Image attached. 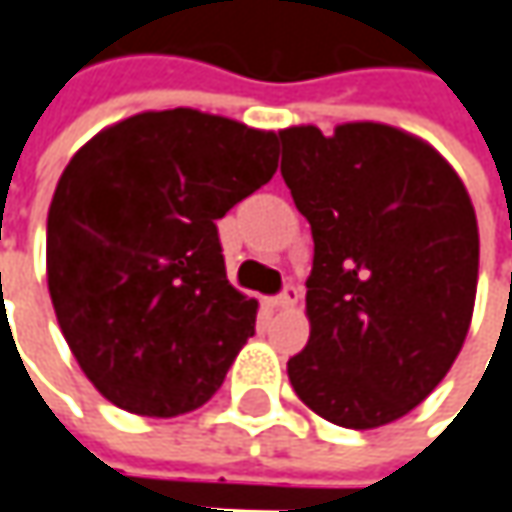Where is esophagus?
<instances>
[{"instance_id":"obj_1","label":"esophagus","mask_w":512,"mask_h":512,"mask_svg":"<svg viewBox=\"0 0 512 512\" xmlns=\"http://www.w3.org/2000/svg\"><path fill=\"white\" fill-rule=\"evenodd\" d=\"M299 299H302V290H299L296 284H287V287H284V293H281V296H275L272 304H275V307H281V310H287V307H296Z\"/></svg>"}]
</instances>
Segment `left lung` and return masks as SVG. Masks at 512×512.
Here are the masks:
<instances>
[{"label":"left lung","instance_id":"1","mask_svg":"<svg viewBox=\"0 0 512 512\" xmlns=\"http://www.w3.org/2000/svg\"><path fill=\"white\" fill-rule=\"evenodd\" d=\"M281 175L310 222V340L296 395L340 428L422 404L463 349L478 290V219L437 149L381 122L278 131Z\"/></svg>","mask_w":512,"mask_h":512}]
</instances>
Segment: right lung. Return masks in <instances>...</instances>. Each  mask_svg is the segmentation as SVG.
Listing matches in <instances>:
<instances>
[{
  "instance_id": "obj_1",
  "label": "right lung",
  "mask_w": 512,
  "mask_h": 512,
  "mask_svg": "<svg viewBox=\"0 0 512 512\" xmlns=\"http://www.w3.org/2000/svg\"><path fill=\"white\" fill-rule=\"evenodd\" d=\"M278 134L193 108L146 111L84 143L46 222V278L81 372L137 416L202 407L255 334L216 219L278 169Z\"/></svg>"
}]
</instances>
